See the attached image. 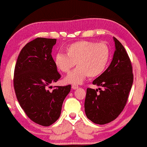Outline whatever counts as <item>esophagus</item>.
I'll list each match as a JSON object with an SVG mask.
<instances>
[{
    "instance_id": "34e87169",
    "label": "esophagus",
    "mask_w": 147,
    "mask_h": 147,
    "mask_svg": "<svg viewBox=\"0 0 147 147\" xmlns=\"http://www.w3.org/2000/svg\"><path fill=\"white\" fill-rule=\"evenodd\" d=\"M79 88V86L77 85H76V84H73V85H72V89H73V90H76V89H77Z\"/></svg>"
}]
</instances>
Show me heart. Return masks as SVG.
Instances as JSON below:
<instances>
[{"label": "heart", "mask_w": 147, "mask_h": 147, "mask_svg": "<svg viewBox=\"0 0 147 147\" xmlns=\"http://www.w3.org/2000/svg\"><path fill=\"white\" fill-rule=\"evenodd\" d=\"M67 55L59 52L55 57V65L62 72H70L75 65L78 67L65 77V82L72 84L83 83L87 77H95L105 70L110 59V49L105 43L81 41L67 48Z\"/></svg>", "instance_id": "obj_1"}]
</instances>
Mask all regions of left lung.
Wrapping results in <instances>:
<instances>
[{
    "label": "left lung",
    "instance_id": "left-lung-1",
    "mask_svg": "<svg viewBox=\"0 0 147 147\" xmlns=\"http://www.w3.org/2000/svg\"><path fill=\"white\" fill-rule=\"evenodd\" d=\"M115 45L110 65L92 82L102 87L87 88L84 108L86 117L97 124H105L115 119L127 102L133 82L132 65L122 43L113 37Z\"/></svg>",
    "mask_w": 147,
    "mask_h": 147
}]
</instances>
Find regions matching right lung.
I'll return each mask as SVG.
<instances>
[{"label": "right lung", "instance_id": "add662e5", "mask_svg": "<svg viewBox=\"0 0 147 147\" xmlns=\"http://www.w3.org/2000/svg\"><path fill=\"white\" fill-rule=\"evenodd\" d=\"M55 38H36L23 47L14 69V87L21 107L31 120L43 126L60 117L64 99L71 86L48 87L61 75L52 57ZM52 87V86H50Z\"/></svg>", "mask_w": 147, "mask_h": 147}]
</instances>
